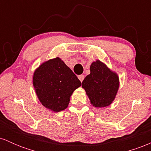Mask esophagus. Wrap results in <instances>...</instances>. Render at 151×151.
Wrapping results in <instances>:
<instances>
[{"mask_svg":"<svg viewBox=\"0 0 151 151\" xmlns=\"http://www.w3.org/2000/svg\"><path fill=\"white\" fill-rule=\"evenodd\" d=\"M78 78H79V80L81 81V82H82V81L84 80V75H83V74H80V75L78 76Z\"/></svg>","mask_w":151,"mask_h":151,"instance_id":"34e87169","label":"esophagus"}]
</instances>
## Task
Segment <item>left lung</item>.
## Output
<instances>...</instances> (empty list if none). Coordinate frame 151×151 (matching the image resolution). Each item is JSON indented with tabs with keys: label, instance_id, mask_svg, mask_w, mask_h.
<instances>
[{
	"label": "left lung",
	"instance_id": "left-lung-1",
	"mask_svg": "<svg viewBox=\"0 0 151 151\" xmlns=\"http://www.w3.org/2000/svg\"><path fill=\"white\" fill-rule=\"evenodd\" d=\"M81 86L93 106L106 107L116 97L119 86V77L103 62L96 60L90 66V74L84 78Z\"/></svg>",
	"mask_w": 151,
	"mask_h": 151
}]
</instances>
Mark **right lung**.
<instances>
[{
  "instance_id": "right-lung-1",
  "label": "right lung",
  "mask_w": 151,
  "mask_h": 151,
  "mask_svg": "<svg viewBox=\"0 0 151 151\" xmlns=\"http://www.w3.org/2000/svg\"><path fill=\"white\" fill-rule=\"evenodd\" d=\"M33 86L40 101L47 109L61 111L68 106L71 95L81 83L60 58L50 60L33 74Z\"/></svg>"
}]
</instances>
